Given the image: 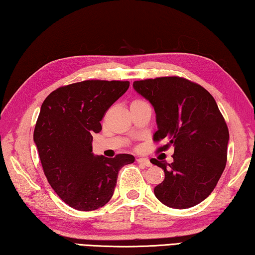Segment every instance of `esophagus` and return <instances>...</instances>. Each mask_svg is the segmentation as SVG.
Listing matches in <instances>:
<instances>
[{"mask_svg": "<svg viewBox=\"0 0 255 255\" xmlns=\"http://www.w3.org/2000/svg\"><path fill=\"white\" fill-rule=\"evenodd\" d=\"M136 161H137V164H141V165H143L145 167H151L152 166V164L150 162L148 158H137Z\"/></svg>", "mask_w": 255, "mask_h": 255, "instance_id": "1", "label": "esophagus"}]
</instances>
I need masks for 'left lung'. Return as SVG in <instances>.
<instances>
[{
    "instance_id": "8db88e82",
    "label": "left lung",
    "mask_w": 255,
    "mask_h": 255,
    "mask_svg": "<svg viewBox=\"0 0 255 255\" xmlns=\"http://www.w3.org/2000/svg\"><path fill=\"white\" fill-rule=\"evenodd\" d=\"M133 88L155 110L153 140L166 141L158 151L174 147L170 164L150 160L165 173L156 198L174 209L197 206L214 191L227 161L229 132L215 98L179 77L134 81Z\"/></svg>"
}]
</instances>
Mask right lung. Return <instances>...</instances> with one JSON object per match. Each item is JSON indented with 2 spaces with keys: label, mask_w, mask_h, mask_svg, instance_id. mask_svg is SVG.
Listing matches in <instances>:
<instances>
[{
  "label": "right lung",
  "mask_w": 255,
  "mask_h": 255,
  "mask_svg": "<svg viewBox=\"0 0 255 255\" xmlns=\"http://www.w3.org/2000/svg\"><path fill=\"white\" fill-rule=\"evenodd\" d=\"M128 86V81L72 83L54 90L40 107L33 141L41 166L52 189L73 209L105 206L119 170L135 160L128 153L106 158L93 152V134L102 131L100 121Z\"/></svg>",
  "instance_id": "add662e5"
}]
</instances>
